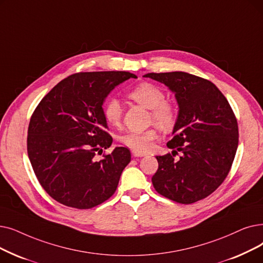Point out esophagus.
<instances>
[{"label":"esophagus","instance_id":"obj_1","mask_svg":"<svg viewBox=\"0 0 263 263\" xmlns=\"http://www.w3.org/2000/svg\"><path fill=\"white\" fill-rule=\"evenodd\" d=\"M132 155H133V157H145V156H146L145 153L136 152V151H132Z\"/></svg>","mask_w":263,"mask_h":263}]
</instances>
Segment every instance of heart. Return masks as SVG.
Returning <instances> with one entry per match:
<instances>
[{
    "mask_svg": "<svg viewBox=\"0 0 263 263\" xmlns=\"http://www.w3.org/2000/svg\"><path fill=\"white\" fill-rule=\"evenodd\" d=\"M128 97L144 107L152 109V121L163 130H171L176 122L177 111L173 104L165 101V95L159 87L151 83H141L132 88ZM104 118L108 124H120L122 106L117 99H109L103 107ZM157 131L149 128L144 131H128L119 136V142L132 151L146 153L153 147L157 139Z\"/></svg>",
    "mask_w": 263,
    "mask_h": 263,
    "instance_id": "1",
    "label": "heart"
}]
</instances>
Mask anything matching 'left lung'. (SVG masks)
<instances>
[{
    "label": "left lung",
    "mask_w": 263,
    "mask_h": 263,
    "mask_svg": "<svg viewBox=\"0 0 263 263\" xmlns=\"http://www.w3.org/2000/svg\"><path fill=\"white\" fill-rule=\"evenodd\" d=\"M144 77L164 84L175 95L178 116L172 154L157 156L152 178L160 195L181 204L209 197L229 174L238 144L234 112L212 82L185 72L148 73ZM178 152L181 157L175 159Z\"/></svg>",
    "instance_id": "obj_1"
}]
</instances>
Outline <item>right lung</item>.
I'll use <instances>...</instances> for the list:
<instances>
[{"label":"right lung","mask_w":263,"mask_h":263,"mask_svg":"<svg viewBox=\"0 0 263 263\" xmlns=\"http://www.w3.org/2000/svg\"><path fill=\"white\" fill-rule=\"evenodd\" d=\"M130 72H87L66 77L45 96L28 129V155L40 184L66 206L87 210L115 193L131 161L125 147L97 160L111 143L103 103Z\"/></svg>","instance_id":"obj_1"}]
</instances>
